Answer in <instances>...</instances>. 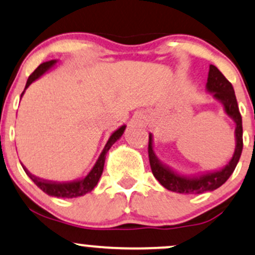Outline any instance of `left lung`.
Segmentation results:
<instances>
[{"instance_id":"left-lung-1","label":"left lung","mask_w":255,"mask_h":255,"mask_svg":"<svg viewBox=\"0 0 255 255\" xmlns=\"http://www.w3.org/2000/svg\"><path fill=\"white\" fill-rule=\"evenodd\" d=\"M206 91L211 93L213 98L223 105L224 113L235 124V151L229 162L217 170H207L197 175H182L172 170L170 166L160 162L153 150V135H148V158L153 176L159 181L168 191L181 193V194H201L205 192H212L219 188L230 177L238 165L242 153V118L240 114L238 101L233 85L219 72L213 64H210L209 77H207Z\"/></svg>"}]
</instances>
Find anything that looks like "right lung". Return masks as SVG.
<instances>
[{
  "label": "right lung",
  "mask_w": 255,
  "mask_h": 255,
  "mask_svg": "<svg viewBox=\"0 0 255 255\" xmlns=\"http://www.w3.org/2000/svg\"><path fill=\"white\" fill-rule=\"evenodd\" d=\"M56 63H57V60H51V61H46V62L39 64L36 71H34L30 75V77H28L24 92L21 93V97L24 96L26 89H27V87L30 86L32 83H34V81L38 80V79L42 77V75L45 74L46 72L50 71V69ZM125 129H126V125L121 126V127L118 128V129L111 134L109 139H108L107 144H105V146H104L103 151H102L101 154H99L97 162H96L95 165H93V168L91 169L90 172L86 175V176L79 178V180L67 181V182H57V181L44 180V178L37 177V176H34V175H32L24 165L22 164L21 165H22V168H24L26 174H27V176L30 177L31 180L33 181V182L36 183L37 186L39 187V188L42 189L44 193H46L48 195H51V197H57V198H68V199L81 197V195H85V194H87V193H90L96 186H97L99 178H101L102 172H103V169H104L105 156H107L108 151L110 150L111 146L115 144L120 137L122 136Z\"/></svg>",
  "instance_id": "obj_1"
}]
</instances>
